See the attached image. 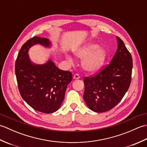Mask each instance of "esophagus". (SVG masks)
I'll return each mask as SVG.
<instances>
[{
	"mask_svg": "<svg viewBox=\"0 0 147 147\" xmlns=\"http://www.w3.org/2000/svg\"><path fill=\"white\" fill-rule=\"evenodd\" d=\"M73 78L74 79V80H78V79H79V78H80V75L78 74H75L74 75V76H73Z\"/></svg>",
	"mask_w": 147,
	"mask_h": 147,
	"instance_id": "esophagus-1",
	"label": "esophagus"
}]
</instances>
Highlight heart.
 Wrapping results in <instances>:
<instances>
[{"label":"heart","mask_w":147,"mask_h":147,"mask_svg":"<svg viewBox=\"0 0 147 147\" xmlns=\"http://www.w3.org/2000/svg\"><path fill=\"white\" fill-rule=\"evenodd\" d=\"M77 57L83 59L82 67L89 73H95L104 65L107 53L105 49L99 48L95 43H89L83 48L80 49L76 53ZM69 60H71L69 58Z\"/></svg>","instance_id":"1"}]
</instances>
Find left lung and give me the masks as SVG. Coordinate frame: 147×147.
Here are the masks:
<instances>
[{
  "instance_id": "1",
  "label": "left lung",
  "mask_w": 147,
  "mask_h": 147,
  "mask_svg": "<svg viewBox=\"0 0 147 147\" xmlns=\"http://www.w3.org/2000/svg\"><path fill=\"white\" fill-rule=\"evenodd\" d=\"M112 61L95 75L84 78L83 98L87 106L96 112L110 111L119 102L130 86L133 59L119 37Z\"/></svg>"
}]
</instances>
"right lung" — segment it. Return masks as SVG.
Returning a JSON list of instances; mask_svg holds the SVG:
<instances>
[{
    "mask_svg": "<svg viewBox=\"0 0 147 147\" xmlns=\"http://www.w3.org/2000/svg\"><path fill=\"white\" fill-rule=\"evenodd\" d=\"M38 43L47 47L51 45L47 38L34 36L24 43L18 53L15 64L18 86L22 98L30 107L43 113H53L64 100L72 73L59 69L51 59L42 65L31 62L28 50Z\"/></svg>",
    "mask_w": 147,
    "mask_h": 147,
    "instance_id": "add662e5",
    "label": "right lung"
}]
</instances>
